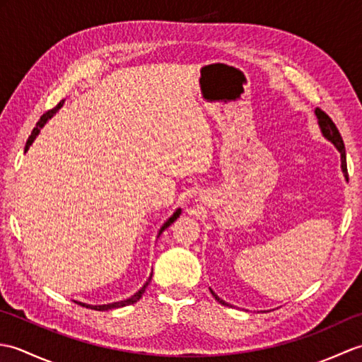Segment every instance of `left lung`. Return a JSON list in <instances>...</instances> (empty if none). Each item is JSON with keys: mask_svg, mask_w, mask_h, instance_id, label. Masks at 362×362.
Wrapping results in <instances>:
<instances>
[{"mask_svg": "<svg viewBox=\"0 0 362 362\" xmlns=\"http://www.w3.org/2000/svg\"><path fill=\"white\" fill-rule=\"evenodd\" d=\"M314 113H316V117H317V124L320 127L322 135H324L329 143H333L334 148L339 151V153H341V169H342V173H344L345 180H349L347 160H345V146H344V141H342V136L339 134V130H337V127L334 126V122L332 121V118H329L325 112H322L320 109H316V110H314ZM210 292H211L213 297L216 298L221 305H227L228 306V303L224 302V300H222V298H219L216 292H214L213 289H210Z\"/></svg>", "mask_w": 362, "mask_h": 362, "instance_id": "8db88e82", "label": "left lung"}]
</instances>
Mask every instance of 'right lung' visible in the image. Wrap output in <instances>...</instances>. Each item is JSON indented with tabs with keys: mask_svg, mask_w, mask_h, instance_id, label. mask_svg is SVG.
Listing matches in <instances>:
<instances>
[{
	"mask_svg": "<svg viewBox=\"0 0 362 362\" xmlns=\"http://www.w3.org/2000/svg\"><path fill=\"white\" fill-rule=\"evenodd\" d=\"M64 103H65V99H62V101H60L56 107H54L52 110H48L46 113H43L42 115V118H40V121L37 122V126L34 127V130H33V134H30V136L28 138V141H26V146H25V152H28V149L30 148V144L34 143V140L37 138V135L40 134V129L46 124V121L48 119H51L54 115H56L57 112H59V109L60 107L64 105ZM180 213H182V210L180 209H177L171 216H169L166 221H165V224L160 227V230H158V235L157 236H160L161 235V232H163L165 228H168L169 226L173 224V222L180 216ZM151 279H152V274L149 275V279H148V281H146L143 286L138 289L134 296H130L129 298H126V300H119V302H113V303H107V305H88V303H82V302H76L78 305H82V306H86V308H91V310H96V311H109V310H113V308H122V306H127V305H132V303H135V302H138V300L141 298V296L144 294V291H146V288H148V284H149V281H151Z\"/></svg>",
	"mask_w": 362,
	"mask_h": 362,
	"instance_id": "1",
	"label": "right lung"
}]
</instances>
